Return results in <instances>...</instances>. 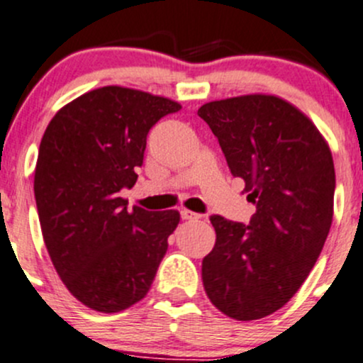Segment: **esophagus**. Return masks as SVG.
Returning a JSON list of instances; mask_svg holds the SVG:
<instances>
[{
  "label": "esophagus",
  "mask_w": 363,
  "mask_h": 363,
  "mask_svg": "<svg viewBox=\"0 0 363 363\" xmlns=\"http://www.w3.org/2000/svg\"><path fill=\"white\" fill-rule=\"evenodd\" d=\"M181 217L184 218V220H198V218H201V215H200V213L191 212V210L182 208V210H181Z\"/></svg>",
  "instance_id": "34e87169"
}]
</instances>
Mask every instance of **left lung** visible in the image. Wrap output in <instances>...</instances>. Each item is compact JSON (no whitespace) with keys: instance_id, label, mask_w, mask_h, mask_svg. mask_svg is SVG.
Returning <instances> with one entry per match:
<instances>
[{"instance_id":"1","label":"left lung","mask_w":363,"mask_h":363,"mask_svg":"<svg viewBox=\"0 0 363 363\" xmlns=\"http://www.w3.org/2000/svg\"><path fill=\"white\" fill-rule=\"evenodd\" d=\"M208 123L234 177L257 206L250 224L212 215L217 240L203 258L210 301L236 320L282 308L315 265L333 224V155L291 103L248 94L205 103Z\"/></svg>"}]
</instances>
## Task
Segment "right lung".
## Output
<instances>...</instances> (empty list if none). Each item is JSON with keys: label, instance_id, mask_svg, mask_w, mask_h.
<instances>
[{"label": "right lung", "instance_id": "right-lung-1", "mask_svg": "<svg viewBox=\"0 0 363 363\" xmlns=\"http://www.w3.org/2000/svg\"><path fill=\"white\" fill-rule=\"evenodd\" d=\"M181 110L169 98L105 86L57 111L39 145L34 196L43 238L67 289L103 313L129 308L150 291L177 210H127L146 138Z\"/></svg>", "mask_w": 363, "mask_h": 363}]
</instances>
